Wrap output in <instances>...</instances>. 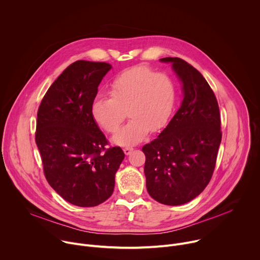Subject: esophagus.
Instances as JSON below:
<instances>
[{"instance_id": "34e87169", "label": "esophagus", "mask_w": 260, "mask_h": 260, "mask_svg": "<svg viewBox=\"0 0 260 260\" xmlns=\"http://www.w3.org/2000/svg\"><path fill=\"white\" fill-rule=\"evenodd\" d=\"M134 150V148L133 147H129V146H127V147H125L124 149H123V152L125 153V155H129L131 153H132V151Z\"/></svg>"}]
</instances>
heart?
Wrapping results in <instances>:
<instances>
[{"instance_id":"b5f03b06","label":"heart","mask_w":260,"mask_h":260,"mask_svg":"<svg viewBox=\"0 0 260 260\" xmlns=\"http://www.w3.org/2000/svg\"><path fill=\"white\" fill-rule=\"evenodd\" d=\"M108 92L110 98L95 96L91 115L104 131L114 133L127 110L132 119L112 138L114 144L126 147L143 141L150 131H160L169 121L176 101L171 78L145 66L119 74L111 82Z\"/></svg>"}]
</instances>
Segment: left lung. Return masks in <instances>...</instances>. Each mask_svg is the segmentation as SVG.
<instances>
[{
  "instance_id": "8db88e82",
  "label": "left lung",
  "mask_w": 260,
  "mask_h": 260,
  "mask_svg": "<svg viewBox=\"0 0 260 260\" xmlns=\"http://www.w3.org/2000/svg\"><path fill=\"white\" fill-rule=\"evenodd\" d=\"M181 83L183 100L158 137L142 150L148 193L179 206L196 199L209 184L221 143L216 96L202 74L179 57H165Z\"/></svg>"
}]
</instances>
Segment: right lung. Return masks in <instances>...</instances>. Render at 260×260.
Segmentation results:
<instances>
[{
  "label": "right lung",
  "instance_id": "right-lung-1",
  "mask_svg": "<svg viewBox=\"0 0 260 260\" xmlns=\"http://www.w3.org/2000/svg\"><path fill=\"white\" fill-rule=\"evenodd\" d=\"M107 62L70 64L45 93L37 114L36 144L50 186L67 202L95 207L113 193L124 153L106 149L107 140L91 115V104Z\"/></svg>",
  "mask_w": 260,
  "mask_h": 260
}]
</instances>
